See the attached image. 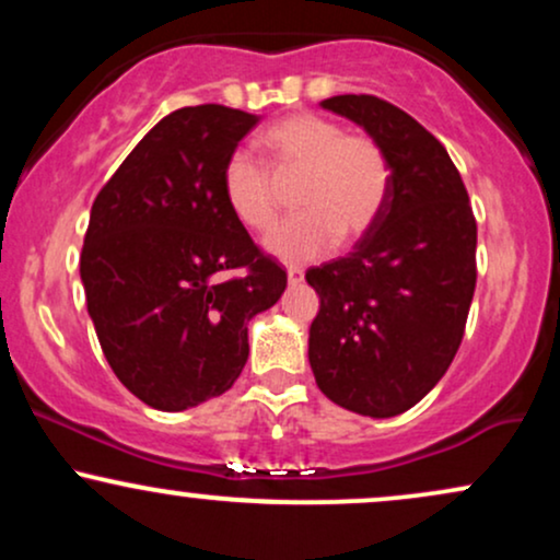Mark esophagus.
Wrapping results in <instances>:
<instances>
[{
  "label": "esophagus",
  "instance_id": "1",
  "mask_svg": "<svg viewBox=\"0 0 560 560\" xmlns=\"http://www.w3.org/2000/svg\"><path fill=\"white\" fill-rule=\"evenodd\" d=\"M302 279H305V271H302V268H298V266H289V268H287V281H289V287H300Z\"/></svg>",
  "mask_w": 560,
  "mask_h": 560
}]
</instances>
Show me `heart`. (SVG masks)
Listing matches in <instances>:
<instances>
[{"mask_svg":"<svg viewBox=\"0 0 560 560\" xmlns=\"http://www.w3.org/2000/svg\"><path fill=\"white\" fill-rule=\"evenodd\" d=\"M260 144L275 178H300L292 199L300 213L266 240L273 258L316 260L339 240L355 242L376 226L392 182L389 160L376 139L345 133L324 115L294 113L268 128ZM221 191L242 226L268 231L276 223V184L253 158L234 152L223 163Z\"/></svg>","mask_w":560,"mask_h":560,"instance_id":"1","label":"heart"}]
</instances>
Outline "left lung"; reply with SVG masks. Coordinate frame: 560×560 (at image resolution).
I'll return each mask as SVG.
<instances>
[{
    "instance_id": "8db88e82",
    "label": "left lung",
    "mask_w": 560,
    "mask_h": 560,
    "mask_svg": "<svg viewBox=\"0 0 560 560\" xmlns=\"http://www.w3.org/2000/svg\"><path fill=\"white\" fill-rule=\"evenodd\" d=\"M382 144L389 197L345 258L305 273L320 307L307 361L331 402L392 419L434 389L464 339L477 287V221L445 147L371 94L320 102Z\"/></svg>"
}]
</instances>
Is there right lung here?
<instances>
[{"mask_svg": "<svg viewBox=\"0 0 560 560\" xmlns=\"http://www.w3.org/2000/svg\"><path fill=\"white\" fill-rule=\"evenodd\" d=\"M258 115L197 105L165 115L92 205L81 281L102 352L128 392L186 410L231 389L247 324L279 302L287 271L231 215L223 163ZM248 273L226 280L225 271Z\"/></svg>", "mask_w": 560, "mask_h": 560, "instance_id": "add662e5", "label": "right lung"}]
</instances>
